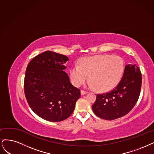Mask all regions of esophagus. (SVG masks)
Masks as SVG:
<instances>
[{
	"label": "esophagus",
	"instance_id": "34e87169",
	"mask_svg": "<svg viewBox=\"0 0 154 154\" xmlns=\"http://www.w3.org/2000/svg\"><path fill=\"white\" fill-rule=\"evenodd\" d=\"M87 93H88L87 91H84V90H81V95H86V94Z\"/></svg>",
	"mask_w": 154,
	"mask_h": 154
}]
</instances>
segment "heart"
<instances>
[{"instance_id": "heart-1", "label": "heart", "mask_w": 154, "mask_h": 154, "mask_svg": "<svg viewBox=\"0 0 154 154\" xmlns=\"http://www.w3.org/2000/svg\"><path fill=\"white\" fill-rule=\"evenodd\" d=\"M125 70V62L118 56L102 55L82 58L70 69V77L75 86L85 82L88 76L91 86L101 92L108 91L120 82Z\"/></svg>"}]
</instances>
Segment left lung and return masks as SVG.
Listing matches in <instances>:
<instances>
[{"label":"left lung","instance_id":"8db88e82","mask_svg":"<svg viewBox=\"0 0 154 154\" xmlns=\"http://www.w3.org/2000/svg\"><path fill=\"white\" fill-rule=\"evenodd\" d=\"M141 73L136 64H127L118 85L109 92L97 94L92 109L103 120H112L129 112L140 95Z\"/></svg>","mask_w":154,"mask_h":154}]
</instances>
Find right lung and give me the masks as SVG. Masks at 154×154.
Masks as SVG:
<instances>
[{"mask_svg":"<svg viewBox=\"0 0 154 154\" xmlns=\"http://www.w3.org/2000/svg\"><path fill=\"white\" fill-rule=\"evenodd\" d=\"M68 57L45 51L28 64L24 93L28 104L38 116L49 122L66 120L74 111L81 91L71 84L64 71Z\"/></svg>","mask_w":154,"mask_h":154,"instance_id":"obj_1","label":"right lung"}]
</instances>
